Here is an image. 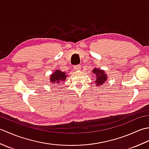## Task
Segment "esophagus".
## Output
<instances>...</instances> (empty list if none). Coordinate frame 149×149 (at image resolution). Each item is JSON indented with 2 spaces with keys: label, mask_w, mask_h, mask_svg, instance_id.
<instances>
[{
  "label": "esophagus",
  "mask_w": 149,
  "mask_h": 149,
  "mask_svg": "<svg viewBox=\"0 0 149 149\" xmlns=\"http://www.w3.org/2000/svg\"><path fill=\"white\" fill-rule=\"evenodd\" d=\"M81 68V66L80 65H75L74 66V70H80Z\"/></svg>",
  "instance_id": "obj_1"
}]
</instances>
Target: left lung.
<instances>
[{"mask_svg": "<svg viewBox=\"0 0 149 149\" xmlns=\"http://www.w3.org/2000/svg\"><path fill=\"white\" fill-rule=\"evenodd\" d=\"M93 73L97 75V80L95 82L97 85H102L107 80L106 75L102 70L95 68L93 70Z\"/></svg>", "mask_w": 149, "mask_h": 149, "instance_id": "left-lung-1", "label": "left lung"}]
</instances>
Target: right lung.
<instances>
[{
    "instance_id": "obj_1",
    "label": "right lung",
    "mask_w": 149,
    "mask_h": 149,
    "mask_svg": "<svg viewBox=\"0 0 149 149\" xmlns=\"http://www.w3.org/2000/svg\"><path fill=\"white\" fill-rule=\"evenodd\" d=\"M65 72H62L60 70H56L50 77V81L52 83H57L58 84L61 81H65L66 77V75Z\"/></svg>"
}]
</instances>
